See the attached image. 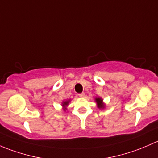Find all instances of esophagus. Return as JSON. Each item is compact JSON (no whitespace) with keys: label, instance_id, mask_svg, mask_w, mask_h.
<instances>
[{"label":"esophagus","instance_id":"1","mask_svg":"<svg viewBox=\"0 0 158 158\" xmlns=\"http://www.w3.org/2000/svg\"><path fill=\"white\" fill-rule=\"evenodd\" d=\"M78 96L80 97H84V96H85V94H84V93H81V94H79Z\"/></svg>","mask_w":158,"mask_h":158}]
</instances>
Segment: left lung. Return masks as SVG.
<instances>
[{
	"instance_id": "1",
	"label": "left lung",
	"mask_w": 158,
	"mask_h": 158,
	"mask_svg": "<svg viewBox=\"0 0 158 158\" xmlns=\"http://www.w3.org/2000/svg\"><path fill=\"white\" fill-rule=\"evenodd\" d=\"M96 102H97V106L99 107V108H103L104 107V105L103 103V100H101L100 98H96Z\"/></svg>"
}]
</instances>
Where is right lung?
<instances>
[{
  "label": "right lung",
  "instance_id": "obj_1",
  "mask_svg": "<svg viewBox=\"0 0 158 158\" xmlns=\"http://www.w3.org/2000/svg\"><path fill=\"white\" fill-rule=\"evenodd\" d=\"M68 102H69V101H65V102H64V103H63V106H67L68 104Z\"/></svg>",
  "mask_w": 158,
  "mask_h": 158
}]
</instances>
